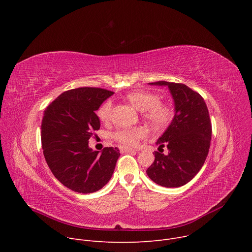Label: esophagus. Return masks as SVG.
<instances>
[{"label":"esophagus","instance_id":"esophagus-1","mask_svg":"<svg viewBox=\"0 0 252 252\" xmlns=\"http://www.w3.org/2000/svg\"><path fill=\"white\" fill-rule=\"evenodd\" d=\"M120 150H121V152H123V153H125V152H128V153H130V152H136V150L131 149V148H128V147H120Z\"/></svg>","mask_w":252,"mask_h":252}]
</instances>
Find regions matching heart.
I'll return each mask as SVG.
<instances>
[{
    "instance_id": "1",
    "label": "heart",
    "mask_w": 252,
    "mask_h": 252,
    "mask_svg": "<svg viewBox=\"0 0 252 252\" xmlns=\"http://www.w3.org/2000/svg\"><path fill=\"white\" fill-rule=\"evenodd\" d=\"M126 98L129 102L142 112V117L152 126L159 128L167 126L172 117L173 110L169 103L159 101V95L150 91L137 90L127 94ZM112 102L105 100L96 111L97 118L105 123L111 118ZM114 138L126 146H134L137 141L145 136V130L139 127L121 128L113 134Z\"/></svg>"
}]
</instances>
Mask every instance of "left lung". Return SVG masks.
<instances>
[{
	"label": "left lung",
	"mask_w": 252,
	"mask_h": 252,
	"mask_svg": "<svg viewBox=\"0 0 252 252\" xmlns=\"http://www.w3.org/2000/svg\"><path fill=\"white\" fill-rule=\"evenodd\" d=\"M152 86L167 87L174 102V117L157 140L158 152L147 169L149 177L164 188L187 185L202 167L208 155L211 123L202 96L184 84L159 81ZM168 148L167 155L161 154Z\"/></svg>",
	"instance_id": "8db88e82"
}]
</instances>
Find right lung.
Wrapping results in <instances>:
<instances>
[{
	"mask_svg": "<svg viewBox=\"0 0 252 252\" xmlns=\"http://www.w3.org/2000/svg\"><path fill=\"white\" fill-rule=\"evenodd\" d=\"M114 93L98 88H79L60 94L44 112L42 148L46 161L58 181L80 193H92L110 182L118 148L99 154L89 147V139L99 129L95 115L100 104Z\"/></svg>",
	"mask_w": 252,
	"mask_h": 252,
	"instance_id": "obj_1",
	"label": "right lung"
}]
</instances>
